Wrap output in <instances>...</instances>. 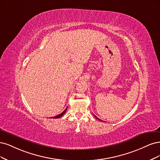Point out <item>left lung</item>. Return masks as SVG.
Here are the masks:
<instances>
[{
    "label": "left lung",
    "mask_w": 160,
    "mask_h": 160,
    "mask_svg": "<svg viewBox=\"0 0 160 160\" xmlns=\"http://www.w3.org/2000/svg\"><path fill=\"white\" fill-rule=\"evenodd\" d=\"M94 116H95V118H96V119H98V120H100V121H102V120H100V119H99V118H97V117H96V116H95V115H94Z\"/></svg>",
    "instance_id": "8db88e82"
}]
</instances>
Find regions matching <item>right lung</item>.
<instances>
[{"label": "right lung", "instance_id": "right-lung-1", "mask_svg": "<svg viewBox=\"0 0 160 160\" xmlns=\"http://www.w3.org/2000/svg\"><path fill=\"white\" fill-rule=\"evenodd\" d=\"M66 110H67V108H66V109L62 112L61 113V114H59V115H58V116H54V117H53V118H60L61 116H62L64 114H65V112H66Z\"/></svg>", "mask_w": 160, "mask_h": 160}]
</instances>
